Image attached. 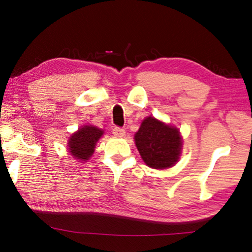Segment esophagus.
Returning <instances> with one entry per match:
<instances>
[{
	"label": "esophagus",
	"mask_w": 252,
	"mask_h": 252,
	"mask_svg": "<svg viewBox=\"0 0 252 252\" xmlns=\"http://www.w3.org/2000/svg\"><path fill=\"white\" fill-rule=\"evenodd\" d=\"M112 133L116 136H123L126 134V130L120 126H114L112 129Z\"/></svg>",
	"instance_id": "esophagus-1"
}]
</instances>
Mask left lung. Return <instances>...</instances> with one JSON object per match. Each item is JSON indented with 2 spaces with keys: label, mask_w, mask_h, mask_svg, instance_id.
<instances>
[{
  "label": "left lung",
  "mask_w": 252,
  "mask_h": 252,
  "mask_svg": "<svg viewBox=\"0 0 252 252\" xmlns=\"http://www.w3.org/2000/svg\"><path fill=\"white\" fill-rule=\"evenodd\" d=\"M134 140L141 158L150 168H170L179 159L182 143L178 129L155 118L144 119Z\"/></svg>",
  "instance_id": "8db88e82"
}]
</instances>
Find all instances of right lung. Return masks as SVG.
I'll list each match as a JSON object with an SVG mask.
<instances>
[{
    "instance_id": "right-lung-1",
    "label": "right lung",
    "mask_w": 252,
    "mask_h": 252,
    "mask_svg": "<svg viewBox=\"0 0 252 252\" xmlns=\"http://www.w3.org/2000/svg\"><path fill=\"white\" fill-rule=\"evenodd\" d=\"M103 134V131L96 126H85L75 132L69 140V150L71 155L79 160L85 161L94 152L97 140Z\"/></svg>"
}]
</instances>
